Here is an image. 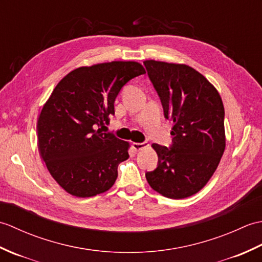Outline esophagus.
I'll return each mask as SVG.
<instances>
[{
	"label": "esophagus",
	"instance_id": "esophagus-1",
	"mask_svg": "<svg viewBox=\"0 0 262 262\" xmlns=\"http://www.w3.org/2000/svg\"><path fill=\"white\" fill-rule=\"evenodd\" d=\"M148 145L146 143H133V148L135 149V151H141L143 148H146Z\"/></svg>",
	"mask_w": 262,
	"mask_h": 262
}]
</instances>
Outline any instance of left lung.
Here are the masks:
<instances>
[{
	"label": "left lung",
	"instance_id": "8db88e82",
	"mask_svg": "<svg viewBox=\"0 0 262 262\" xmlns=\"http://www.w3.org/2000/svg\"><path fill=\"white\" fill-rule=\"evenodd\" d=\"M164 116L173 120L171 148L153 144L158 168L147 172L153 190L171 199L197 193L206 186L225 151L224 105L219 91L186 64L144 60Z\"/></svg>",
	"mask_w": 262,
	"mask_h": 262
}]
</instances>
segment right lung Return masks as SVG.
I'll return each mask as SVG.
<instances>
[{
	"instance_id": "obj_1",
	"label": "right lung",
	"mask_w": 262,
	"mask_h": 262,
	"mask_svg": "<svg viewBox=\"0 0 262 262\" xmlns=\"http://www.w3.org/2000/svg\"><path fill=\"white\" fill-rule=\"evenodd\" d=\"M145 73L134 60L81 66L55 86L39 115L38 148L49 173L66 192L86 198L105 192L129 158L130 144L102 133L121 88Z\"/></svg>"
}]
</instances>
